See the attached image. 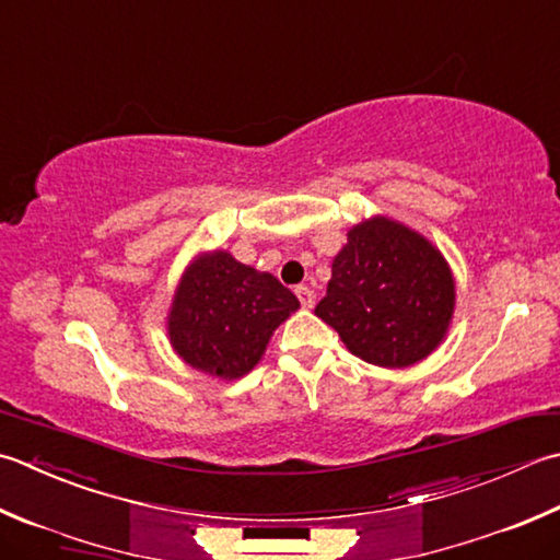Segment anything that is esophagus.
I'll return each mask as SVG.
<instances>
[{
  "label": "esophagus",
  "instance_id": "obj_1",
  "mask_svg": "<svg viewBox=\"0 0 560 560\" xmlns=\"http://www.w3.org/2000/svg\"><path fill=\"white\" fill-rule=\"evenodd\" d=\"M295 295H299V301H301L303 308H313L315 293H313L311 287H295Z\"/></svg>",
  "mask_w": 560,
  "mask_h": 560
}]
</instances>
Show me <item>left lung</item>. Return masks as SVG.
Instances as JSON below:
<instances>
[{
  "label": "left lung",
  "instance_id": "1",
  "mask_svg": "<svg viewBox=\"0 0 560 560\" xmlns=\"http://www.w3.org/2000/svg\"><path fill=\"white\" fill-rule=\"evenodd\" d=\"M456 281L440 247L388 215L349 228L315 315L366 364L405 369L444 342Z\"/></svg>",
  "mask_w": 560,
  "mask_h": 560
}]
</instances>
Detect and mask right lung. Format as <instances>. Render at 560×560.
I'll list each match as a JSON object with an SVG mask.
<instances>
[{
	"label": "right lung",
	"mask_w": 560,
	"mask_h": 560,
	"mask_svg": "<svg viewBox=\"0 0 560 560\" xmlns=\"http://www.w3.org/2000/svg\"><path fill=\"white\" fill-rule=\"evenodd\" d=\"M299 305L269 271L243 265L228 249L201 252L174 289L167 337L184 364L235 381L259 364L273 330Z\"/></svg>",
	"instance_id": "add662e5"
}]
</instances>
